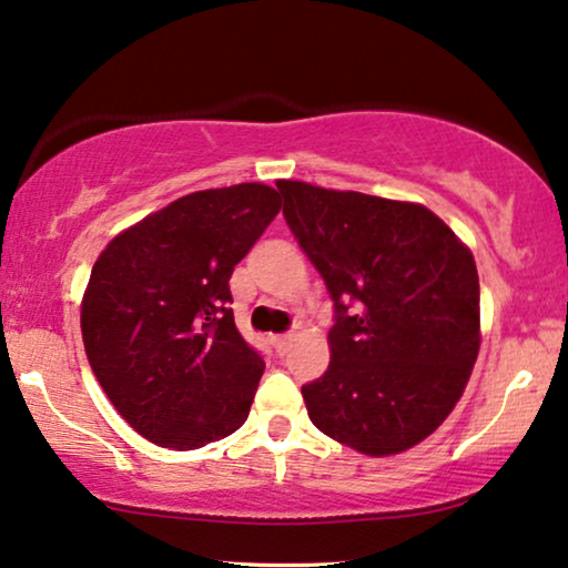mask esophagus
<instances>
[{
	"mask_svg": "<svg viewBox=\"0 0 568 568\" xmlns=\"http://www.w3.org/2000/svg\"><path fill=\"white\" fill-rule=\"evenodd\" d=\"M291 345H293V334H277V337H273V347L281 355H285L287 349H291Z\"/></svg>",
	"mask_w": 568,
	"mask_h": 568,
	"instance_id": "obj_1",
	"label": "esophagus"
}]
</instances>
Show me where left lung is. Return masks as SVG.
I'll return each instance as SVG.
<instances>
[{
  "label": "left lung",
  "instance_id": "8db88e82",
  "mask_svg": "<svg viewBox=\"0 0 568 568\" xmlns=\"http://www.w3.org/2000/svg\"><path fill=\"white\" fill-rule=\"evenodd\" d=\"M283 215L334 301L332 363L301 388L308 417L365 455L443 425L478 355L474 254L425 205L281 180Z\"/></svg>",
  "mask_w": 568,
  "mask_h": 568
}]
</instances>
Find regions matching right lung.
I'll return each mask as SVG.
<instances>
[{
    "label": "right lung",
    "mask_w": 568,
    "mask_h": 568,
    "mask_svg": "<svg viewBox=\"0 0 568 568\" xmlns=\"http://www.w3.org/2000/svg\"><path fill=\"white\" fill-rule=\"evenodd\" d=\"M281 213L260 182L201 190L118 234L82 301L87 361L135 433L195 450L250 417L265 361L234 324L229 281Z\"/></svg>",
    "instance_id": "1"
}]
</instances>
